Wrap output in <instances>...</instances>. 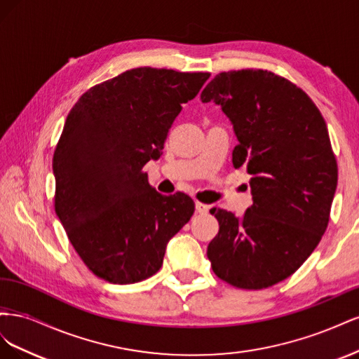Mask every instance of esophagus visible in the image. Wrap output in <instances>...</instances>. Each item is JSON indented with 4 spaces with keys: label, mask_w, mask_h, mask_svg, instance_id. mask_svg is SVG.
Listing matches in <instances>:
<instances>
[{
    "label": "esophagus",
    "mask_w": 359,
    "mask_h": 359,
    "mask_svg": "<svg viewBox=\"0 0 359 359\" xmlns=\"http://www.w3.org/2000/svg\"><path fill=\"white\" fill-rule=\"evenodd\" d=\"M196 211H198L199 214H206V212L210 211V205L202 203V202H196Z\"/></svg>",
    "instance_id": "34e87169"
}]
</instances>
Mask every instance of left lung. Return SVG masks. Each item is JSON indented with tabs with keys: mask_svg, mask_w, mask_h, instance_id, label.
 I'll return each instance as SVG.
<instances>
[{
	"mask_svg": "<svg viewBox=\"0 0 359 359\" xmlns=\"http://www.w3.org/2000/svg\"><path fill=\"white\" fill-rule=\"evenodd\" d=\"M201 100L231 119L233 166L247 168L253 194L243 217L211 210L220 229L206 256L226 283L269 287L295 273L327 231L337 189L327 123L295 83L260 69L219 73Z\"/></svg>",
	"mask_w": 359,
	"mask_h": 359,
	"instance_id": "left-lung-1",
	"label": "left lung"
}]
</instances>
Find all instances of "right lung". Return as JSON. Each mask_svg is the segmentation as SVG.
I'll use <instances>...</instances> for the list:
<instances>
[{
    "label": "right lung",
    "instance_id": "obj_1",
    "mask_svg": "<svg viewBox=\"0 0 359 359\" xmlns=\"http://www.w3.org/2000/svg\"><path fill=\"white\" fill-rule=\"evenodd\" d=\"M210 73L139 67L93 86L72 107L53 153L55 212L76 253L109 283L154 276L166 245L194 212L163 196L142 168L158 158L184 103Z\"/></svg>",
    "mask_w": 359,
    "mask_h": 359
}]
</instances>
